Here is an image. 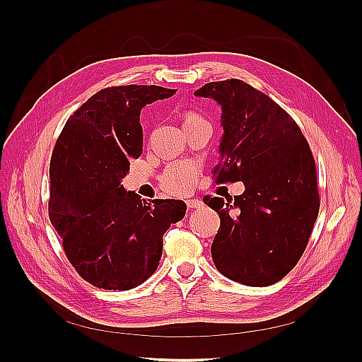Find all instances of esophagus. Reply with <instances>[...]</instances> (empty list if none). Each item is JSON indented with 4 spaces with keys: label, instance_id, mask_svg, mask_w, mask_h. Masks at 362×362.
<instances>
[{
    "label": "esophagus",
    "instance_id": "1",
    "mask_svg": "<svg viewBox=\"0 0 362 362\" xmlns=\"http://www.w3.org/2000/svg\"><path fill=\"white\" fill-rule=\"evenodd\" d=\"M202 205H204V202L201 199H189L187 201L189 208H201Z\"/></svg>",
    "mask_w": 362,
    "mask_h": 362
}]
</instances>
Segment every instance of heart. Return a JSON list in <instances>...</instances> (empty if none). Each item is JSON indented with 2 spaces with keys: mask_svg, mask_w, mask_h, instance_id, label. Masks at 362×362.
Wrapping results in <instances>:
<instances>
[{
  "mask_svg": "<svg viewBox=\"0 0 362 362\" xmlns=\"http://www.w3.org/2000/svg\"><path fill=\"white\" fill-rule=\"evenodd\" d=\"M204 117L199 113L194 112H189L187 115L184 116V124H190V122H196V120H202ZM181 166V172L177 177V181H175V189H189L193 180H194V169L190 166V164H180Z\"/></svg>",
  "mask_w": 362,
  "mask_h": 362,
  "instance_id": "heart-1",
  "label": "heart"
}]
</instances>
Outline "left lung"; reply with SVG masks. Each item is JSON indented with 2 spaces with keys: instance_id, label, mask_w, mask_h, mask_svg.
<instances>
[{
  "instance_id": "obj_1",
  "label": "left lung",
  "mask_w": 362,
  "mask_h": 362,
  "mask_svg": "<svg viewBox=\"0 0 362 362\" xmlns=\"http://www.w3.org/2000/svg\"><path fill=\"white\" fill-rule=\"evenodd\" d=\"M196 96L222 105V158L216 184L242 181L243 194L205 196L221 217L211 257L226 278L249 287L281 281L303 255L319 214L317 170L308 140L270 96L235 78L206 83Z\"/></svg>"
}]
</instances>
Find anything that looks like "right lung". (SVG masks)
Listing matches in <instances>:
<instances>
[{"label": "right lung", "instance_id": "right-lung-1", "mask_svg": "<svg viewBox=\"0 0 362 362\" xmlns=\"http://www.w3.org/2000/svg\"><path fill=\"white\" fill-rule=\"evenodd\" d=\"M177 89L112 86L66 120L49 163V221L78 275L104 290L144 284L163 252V235L181 221L178 199L144 201L120 184L141 154L140 110Z\"/></svg>", "mask_w": 362, "mask_h": 362}]
</instances>
